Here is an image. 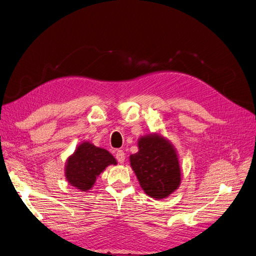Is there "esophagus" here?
Listing matches in <instances>:
<instances>
[{"label": "esophagus", "instance_id": "obj_1", "mask_svg": "<svg viewBox=\"0 0 256 256\" xmlns=\"http://www.w3.org/2000/svg\"><path fill=\"white\" fill-rule=\"evenodd\" d=\"M115 158L120 162V164H124V162H125V152H124V150H118V152H116Z\"/></svg>", "mask_w": 256, "mask_h": 256}]
</instances>
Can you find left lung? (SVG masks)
I'll list each match as a JSON object with an SVG mask.
<instances>
[{
  "label": "left lung",
  "instance_id": "left-lung-1",
  "mask_svg": "<svg viewBox=\"0 0 256 256\" xmlns=\"http://www.w3.org/2000/svg\"><path fill=\"white\" fill-rule=\"evenodd\" d=\"M138 152L129 161L138 184L147 196L162 200L175 192L182 182L180 158L174 145L159 132L142 136Z\"/></svg>",
  "mask_w": 256,
  "mask_h": 256
}]
</instances>
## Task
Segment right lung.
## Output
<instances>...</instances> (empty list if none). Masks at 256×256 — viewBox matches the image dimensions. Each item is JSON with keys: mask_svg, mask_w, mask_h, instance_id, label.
Wrapping results in <instances>:
<instances>
[{"mask_svg": "<svg viewBox=\"0 0 256 256\" xmlns=\"http://www.w3.org/2000/svg\"><path fill=\"white\" fill-rule=\"evenodd\" d=\"M111 164H118L112 154L84 141L66 160V180L76 189L88 192L92 188L97 177Z\"/></svg>", "mask_w": 256, "mask_h": 256, "instance_id": "right-lung-1", "label": "right lung"}]
</instances>
